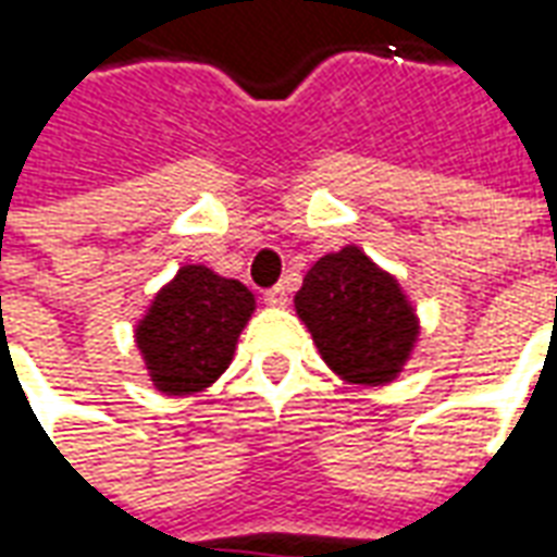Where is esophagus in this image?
I'll use <instances>...</instances> for the list:
<instances>
[{
  "mask_svg": "<svg viewBox=\"0 0 557 557\" xmlns=\"http://www.w3.org/2000/svg\"><path fill=\"white\" fill-rule=\"evenodd\" d=\"M286 301H289L286 286H271V289L265 292V304H271V307H286Z\"/></svg>",
  "mask_w": 557,
  "mask_h": 557,
  "instance_id": "esophagus-1",
  "label": "esophagus"
}]
</instances>
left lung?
<instances>
[{
  "instance_id": "1",
  "label": "left lung",
  "mask_w": 557,
  "mask_h": 557,
  "mask_svg": "<svg viewBox=\"0 0 557 557\" xmlns=\"http://www.w3.org/2000/svg\"><path fill=\"white\" fill-rule=\"evenodd\" d=\"M295 310L322 361L355 385L394 382L420 334L397 280L351 244L307 271Z\"/></svg>"
}]
</instances>
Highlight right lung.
Listing matches in <instances>:
<instances>
[{
    "label": "right lung",
    "instance_id": "obj_1",
    "mask_svg": "<svg viewBox=\"0 0 557 557\" xmlns=\"http://www.w3.org/2000/svg\"><path fill=\"white\" fill-rule=\"evenodd\" d=\"M253 307V292L238 280L206 265L178 268L137 325V346L158 391L184 397L218 382Z\"/></svg>",
    "mask_w": 557,
    "mask_h": 557
}]
</instances>
